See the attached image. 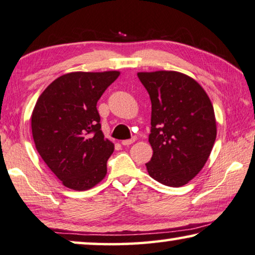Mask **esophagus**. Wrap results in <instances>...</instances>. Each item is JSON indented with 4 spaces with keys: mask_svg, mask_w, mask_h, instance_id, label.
<instances>
[{
    "mask_svg": "<svg viewBox=\"0 0 255 255\" xmlns=\"http://www.w3.org/2000/svg\"><path fill=\"white\" fill-rule=\"evenodd\" d=\"M134 141H135V138L128 139V140H123V141H122V144H123V146H130V144L134 142Z\"/></svg>",
    "mask_w": 255,
    "mask_h": 255,
    "instance_id": "1",
    "label": "esophagus"
}]
</instances>
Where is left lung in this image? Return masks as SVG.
<instances>
[{
    "mask_svg": "<svg viewBox=\"0 0 255 255\" xmlns=\"http://www.w3.org/2000/svg\"><path fill=\"white\" fill-rule=\"evenodd\" d=\"M149 93L152 156L150 177L168 187H181L204 167L217 138V122L209 96L198 82L174 70L141 72Z\"/></svg>",
    "mask_w": 255,
    "mask_h": 255,
    "instance_id": "1",
    "label": "left lung"
}]
</instances>
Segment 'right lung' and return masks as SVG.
Instances as JSON below:
<instances>
[{
	"instance_id": "obj_1",
	"label": "right lung",
	"mask_w": 255,
	"mask_h": 255,
	"mask_svg": "<svg viewBox=\"0 0 255 255\" xmlns=\"http://www.w3.org/2000/svg\"><path fill=\"white\" fill-rule=\"evenodd\" d=\"M119 76L117 70L65 74L42 92L35 105V147L69 189L88 190L106 177L114 143L101 131L97 103Z\"/></svg>"
}]
</instances>
